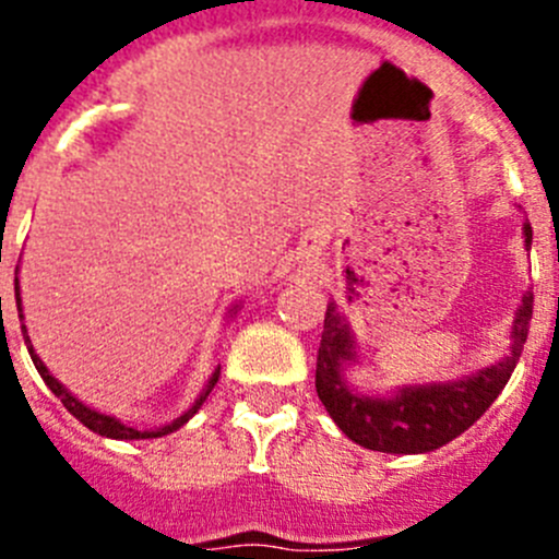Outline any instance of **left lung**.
I'll return each instance as SVG.
<instances>
[{"label":"left lung","mask_w":559,"mask_h":559,"mask_svg":"<svg viewBox=\"0 0 559 559\" xmlns=\"http://www.w3.org/2000/svg\"><path fill=\"white\" fill-rule=\"evenodd\" d=\"M523 246L532 249V226L523 221ZM535 294L526 290L512 319L510 349L490 367L442 383H406L392 394L358 392L347 369L358 360L353 328L335 302L324 313V333L316 358V394L335 426L360 448L380 453H428L448 445L492 406L507 386L526 344Z\"/></svg>","instance_id":"1"}]
</instances>
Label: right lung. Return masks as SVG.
I'll return each instance as SVG.
<instances>
[{"mask_svg":"<svg viewBox=\"0 0 559 559\" xmlns=\"http://www.w3.org/2000/svg\"><path fill=\"white\" fill-rule=\"evenodd\" d=\"M0 302H2V296H0ZM16 308H19V319H22V335H24V344H27V353H29V358H33V364H36L38 374H41V378H44V383H47V386H49V392L56 394V397H61V403H63V406H67V412L72 414V417L81 419V423L88 428V431L100 433V437H108V439H156V437H167V433L179 431V428L187 426V423H190V419L195 417V412H199V408L204 406V400L210 397V392H212V389H215V383H218V378H221V367H215V372L210 374V380H206V383H204V389H201L199 397L192 400V406L187 408V412L181 414V417L170 419V423H165V426L133 428V426H128V423H122V419L111 417V414H103V412H97V408L86 406L83 400H78L75 394L69 392L67 386H63L61 380L49 374V369L44 367V360L38 358V353H36V349H33V341H29L27 328H24L22 294H19V276H16ZM237 308H240V305H231L229 316H235Z\"/></svg>","mask_w":559,"mask_h":559,"instance_id":"right-lung-1","label":"right lung"}]
</instances>
